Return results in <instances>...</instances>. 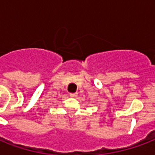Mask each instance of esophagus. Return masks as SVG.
<instances>
[{
    "label": "esophagus",
    "mask_w": 155,
    "mask_h": 155,
    "mask_svg": "<svg viewBox=\"0 0 155 155\" xmlns=\"http://www.w3.org/2000/svg\"><path fill=\"white\" fill-rule=\"evenodd\" d=\"M70 96L71 97H76L77 96V93H70Z\"/></svg>",
    "instance_id": "1"
}]
</instances>
